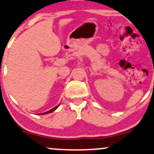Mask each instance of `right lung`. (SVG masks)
I'll use <instances>...</instances> for the list:
<instances>
[{"label": "right lung", "instance_id": "add662e5", "mask_svg": "<svg viewBox=\"0 0 154 154\" xmlns=\"http://www.w3.org/2000/svg\"><path fill=\"white\" fill-rule=\"evenodd\" d=\"M59 107V105H57L56 107H54V108H52V109H51V110H49V111H47V112H43V113H42V114H40V115H44V114H48V113H50V112H54V111L55 110H56V109L57 108V107Z\"/></svg>", "mask_w": 154, "mask_h": 154}]
</instances>
